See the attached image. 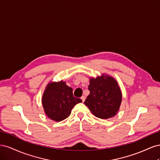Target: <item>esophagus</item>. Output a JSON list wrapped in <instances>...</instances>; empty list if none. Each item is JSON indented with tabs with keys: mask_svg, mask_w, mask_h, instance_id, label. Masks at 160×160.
<instances>
[{
	"mask_svg": "<svg viewBox=\"0 0 160 160\" xmlns=\"http://www.w3.org/2000/svg\"><path fill=\"white\" fill-rule=\"evenodd\" d=\"M81 100H82V101H83V102H84L85 101V96H82L81 98Z\"/></svg>",
	"mask_w": 160,
	"mask_h": 160,
	"instance_id": "esophagus-1",
	"label": "esophagus"
}]
</instances>
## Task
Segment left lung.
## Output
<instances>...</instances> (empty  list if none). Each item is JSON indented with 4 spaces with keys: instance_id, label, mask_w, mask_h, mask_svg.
Here are the masks:
<instances>
[{
    "instance_id": "left-lung-1",
    "label": "left lung",
    "mask_w": 160,
    "mask_h": 160,
    "mask_svg": "<svg viewBox=\"0 0 160 160\" xmlns=\"http://www.w3.org/2000/svg\"><path fill=\"white\" fill-rule=\"evenodd\" d=\"M89 95L84 103L95 117L108 119L116 115L122 103V92L113 77L102 76L91 79Z\"/></svg>"
}]
</instances>
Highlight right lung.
Listing matches in <instances>:
<instances>
[{
	"mask_svg": "<svg viewBox=\"0 0 160 160\" xmlns=\"http://www.w3.org/2000/svg\"><path fill=\"white\" fill-rule=\"evenodd\" d=\"M81 102L82 100L73 97L72 88L63 81L48 85L42 99L45 113L55 122H61L68 118L74 106Z\"/></svg>",
	"mask_w": 160,
	"mask_h": 160,
	"instance_id": "add662e5",
	"label": "right lung"
}]
</instances>
